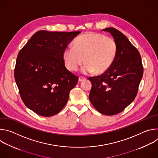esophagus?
<instances>
[{
	"label": "esophagus",
	"instance_id": "esophagus-1",
	"mask_svg": "<svg viewBox=\"0 0 158 158\" xmlns=\"http://www.w3.org/2000/svg\"><path fill=\"white\" fill-rule=\"evenodd\" d=\"M85 80H86V79L85 78V77H79V82H82V81H85Z\"/></svg>",
	"mask_w": 158,
	"mask_h": 158
}]
</instances>
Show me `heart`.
Listing matches in <instances>:
<instances>
[{
  "label": "heart",
  "mask_w": 158,
  "mask_h": 158,
  "mask_svg": "<svg viewBox=\"0 0 158 158\" xmlns=\"http://www.w3.org/2000/svg\"><path fill=\"white\" fill-rule=\"evenodd\" d=\"M118 51L114 39L96 32H87L77 37L74 47H68L63 52V59L67 69L78 70L80 65L84 74H102L106 72L114 61Z\"/></svg>",
  "instance_id": "heart-1"
}]
</instances>
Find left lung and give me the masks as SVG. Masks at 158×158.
Segmentation results:
<instances>
[{"label":"left lung","mask_w":158,"mask_h":158,"mask_svg":"<svg viewBox=\"0 0 158 158\" xmlns=\"http://www.w3.org/2000/svg\"><path fill=\"white\" fill-rule=\"evenodd\" d=\"M116 42L118 51L110 68L102 74L89 77L92 83L89 100L100 113L112 116L122 112L136 98L143 75L138 49L116 29H102Z\"/></svg>","instance_id":"left-lung-1"}]
</instances>
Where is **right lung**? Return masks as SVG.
<instances>
[{
    "label": "right lung",
    "instance_id": "add662e5",
    "mask_svg": "<svg viewBox=\"0 0 158 158\" xmlns=\"http://www.w3.org/2000/svg\"><path fill=\"white\" fill-rule=\"evenodd\" d=\"M80 33L40 31L19 51L15 80L22 101L36 114L54 116L68 101L78 77L66 69L63 52Z\"/></svg>",
    "mask_w": 158,
    "mask_h": 158
}]
</instances>
